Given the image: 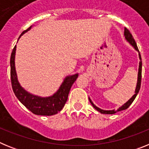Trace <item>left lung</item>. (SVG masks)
<instances>
[{
  "mask_svg": "<svg viewBox=\"0 0 149 149\" xmlns=\"http://www.w3.org/2000/svg\"><path fill=\"white\" fill-rule=\"evenodd\" d=\"M124 35H125V37L126 40L131 45L134 47V48H135V50L136 51H137L138 52H139V49H138L137 48V45H136V42H135V40H134V39L133 38V36L131 35V33H130V31H129L128 30H127L126 27H125V32H124ZM139 60H140V61H139V72H138V77H137V84H136V89H135V94L134 95L131 97L130 99L128 100V101L126 102L125 104L122 105L121 107H119V109L117 110H101V109L98 108V107H96L95 105L93 103V101H91L90 98H89V101H90V103L92 104V105H93V107H94L95 109L96 110H98V112H100L101 113H103V114H114L116 113V112H119V111H121V110H126L127 108H128L129 106L132 104L133 101H134V99H135V98L136 97V95H137L138 93H139V89H140V86H141V79H142V60H141V55H140V54H139Z\"/></svg>",
  "mask_w": 149,
  "mask_h": 149,
  "instance_id": "obj_1",
  "label": "left lung"
}]
</instances>
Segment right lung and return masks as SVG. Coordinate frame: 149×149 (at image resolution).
<instances>
[{"label": "right lung", "mask_w": 149, "mask_h": 149, "mask_svg": "<svg viewBox=\"0 0 149 149\" xmlns=\"http://www.w3.org/2000/svg\"><path fill=\"white\" fill-rule=\"evenodd\" d=\"M31 27L32 26H30L28 29L24 30L21 34L19 38L24 33L30 30ZM15 50H16V45L13 48L10 56V77H11L13 90L17 98L20 101L22 104L24 105L30 111L36 115L52 116L56 114L63 109L68 99V95L71 87L78 77V74L67 76L64 79L58 90L53 95L45 98L34 95L24 90V89H23L21 86L20 84L18 83L15 67Z\"/></svg>", "instance_id": "add662e5"}]
</instances>
